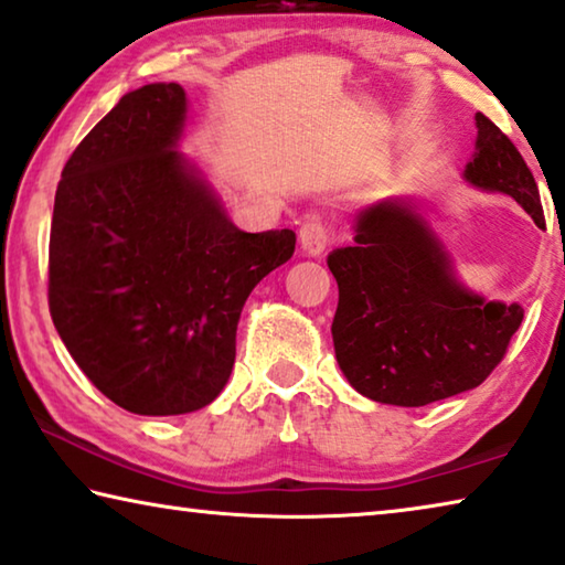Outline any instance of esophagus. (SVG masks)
I'll return each instance as SVG.
<instances>
[{
    "label": "esophagus",
    "mask_w": 565,
    "mask_h": 565,
    "mask_svg": "<svg viewBox=\"0 0 565 565\" xmlns=\"http://www.w3.org/2000/svg\"><path fill=\"white\" fill-rule=\"evenodd\" d=\"M299 243L309 256H322L324 248L330 246V228L319 221V217H309L299 231Z\"/></svg>",
    "instance_id": "34e87169"
}]
</instances>
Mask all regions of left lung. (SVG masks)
Masks as SVG:
<instances>
[{
  "mask_svg": "<svg viewBox=\"0 0 565 565\" xmlns=\"http://www.w3.org/2000/svg\"><path fill=\"white\" fill-rule=\"evenodd\" d=\"M465 180L518 202L543 225L533 172L484 114L475 116ZM355 243L327 256L340 289L332 340L352 388L418 408L477 388L523 322L518 301L487 299L457 279L439 235L411 200L385 198L355 215Z\"/></svg>",
  "mask_w": 565,
  "mask_h": 565,
  "instance_id": "left-lung-1",
  "label": "left lung"
}]
</instances>
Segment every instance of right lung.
<instances>
[{"instance_id": "add662e5", "label": "right lung", "mask_w": 565, "mask_h": 565, "mask_svg": "<svg viewBox=\"0 0 565 565\" xmlns=\"http://www.w3.org/2000/svg\"><path fill=\"white\" fill-rule=\"evenodd\" d=\"M180 83L126 94L67 159L50 228V315L96 388L139 416L205 408L228 383L254 286L294 231L235 228L182 154Z\"/></svg>"}]
</instances>
